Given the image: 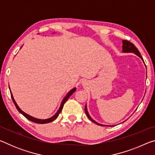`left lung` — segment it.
I'll return each instance as SVG.
<instances>
[{
  "label": "left lung",
  "instance_id": "obj_1",
  "mask_svg": "<svg viewBox=\"0 0 155 155\" xmlns=\"http://www.w3.org/2000/svg\"><path fill=\"white\" fill-rule=\"evenodd\" d=\"M122 44H123V46H122V51L124 52H133V53H135V54H137V56H139L140 57V58L143 60V59L142 58V57L140 55V51H138V49L136 48L135 46L133 44V43L130 42V41H128L127 40H124L122 41ZM144 62V61H143ZM85 114L86 115H87L88 118L90 119L91 122H93L94 123H96V124L98 125H101V126H104L103 124H98V123H97L96 121H94V120L91 119V117L90 116V115H89L88 112H87V107L85 106Z\"/></svg>",
  "mask_w": 155,
  "mask_h": 155
}]
</instances>
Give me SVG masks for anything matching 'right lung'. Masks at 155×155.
I'll list each match as a JSON object with an SVG mask.
<instances>
[{"instance_id": "obj_1", "label": "right lung", "mask_w": 155, "mask_h": 155, "mask_svg": "<svg viewBox=\"0 0 155 155\" xmlns=\"http://www.w3.org/2000/svg\"><path fill=\"white\" fill-rule=\"evenodd\" d=\"M75 91H76V88H73L72 90H70V91H69V92L68 93L67 96H65V98H64V100H63V101H62V103H61V106H60V107H59L58 111H57V112L56 113V114H54V115H53V116L51 117H50V118H48V119H46V120H40V119L35 118V117L31 116V115L27 114H26V113H25L24 111H22V110H21V109L19 108V107L18 106V104H16V103H15V100L14 99V97H13V95H12V92H11V96H12V101H13V102H14V104H15V107H16V109H18V111H19V112L20 113V114H22L23 115H24V116L26 117V118H27L28 120H31V122H35V123H38V124H46V123H49V122H52V121H54V120H55L57 117H58L59 114H60V113H61V110H62V109H63V107H64V105L65 103L67 101V100H68V98H69V97H70V96H71L72 94L73 93H74Z\"/></svg>"}]
</instances>
